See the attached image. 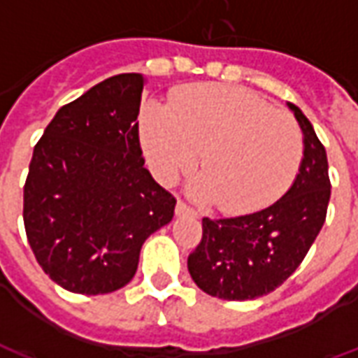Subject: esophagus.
Wrapping results in <instances>:
<instances>
[{
	"instance_id": "obj_1",
	"label": "esophagus",
	"mask_w": 358,
	"mask_h": 358,
	"mask_svg": "<svg viewBox=\"0 0 358 358\" xmlns=\"http://www.w3.org/2000/svg\"><path fill=\"white\" fill-rule=\"evenodd\" d=\"M176 215L178 217H197V210L194 207H189L187 203L178 201L176 203Z\"/></svg>"
}]
</instances>
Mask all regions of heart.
Wrapping results in <instances>:
<instances>
[{"mask_svg":"<svg viewBox=\"0 0 358 358\" xmlns=\"http://www.w3.org/2000/svg\"><path fill=\"white\" fill-rule=\"evenodd\" d=\"M141 143L155 176L172 182L195 166V194L224 213L261 209L285 192L299 171L303 134L284 110L249 90L201 84L180 90L171 109L141 110Z\"/></svg>","mask_w":358,"mask_h":358,"instance_id":"obj_1","label":"heart"}]
</instances>
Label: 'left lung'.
Wrapping results in <instances>:
<instances>
[{"label": "left lung", "mask_w": 358, "mask_h": 358, "mask_svg": "<svg viewBox=\"0 0 358 358\" xmlns=\"http://www.w3.org/2000/svg\"><path fill=\"white\" fill-rule=\"evenodd\" d=\"M303 130V161L274 205L234 218H203V238L187 270L199 289L226 301L274 292L297 270L322 230L330 201L326 149L303 110L287 103Z\"/></svg>", "instance_id": "obj_1"}]
</instances>
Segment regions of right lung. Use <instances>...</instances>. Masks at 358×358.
<instances>
[{"label": "right lung", "mask_w": 358, "mask_h": 358, "mask_svg": "<svg viewBox=\"0 0 358 358\" xmlns=\"http://www.w3.org/2000/svg\"><path fill=\"white\" fill-rule=\"evenodd\" d=\"M145 78L110 76L57 110L24 184V230L43 272L73 293L124 287L143 241L176 199L143 166L138 115Z\"/></svg>", "instance_id": "add662e5"}]
</instances>
